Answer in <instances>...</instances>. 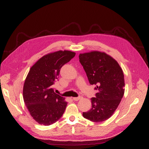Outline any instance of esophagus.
<instances>
[{
	"mask_svg": "<svg viewBox=\"0 0 149 149\" xmlns=\"http://www.w3.org/2000/svg\"><path fill=\"white\" fill-rule=\"evenodd\" d=\"M82 98H83V97H82L81 96H80V97H74V98H73V100H75V101H77V100H79L81 99Z\"/></svg>",
	"mask_w": 149,
	"mask_h": 149,
	"instance_id": "obj_1",
	"label": "esophagus"
}]
</instances>
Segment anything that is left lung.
I'll list each match as a JSON object with an SVG mask.
<instances>
[{"label": "left lung", "mask_w": 149, "mask_h": 149, "mask_svg": "<svg viewBox=\"0 0 149 149\" xmlns=\"http://www.w3.org/2000/svg\"><path fill=\"white\" fill-rule=\"evenodd\" d=\"M79 61L91 85L98 90L91 98V108L83 112L85 118L101 122L112 116L124 94V76L118 63L104 52L93 51L79 54Z\"/></svg>", "instance_id": "8db88e82"}]
</instances>
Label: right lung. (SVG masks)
Segmentation results:
<instances>
[{
	"label": "right lung",
	"mask_w": 149,
	"mask_h": 149,
	"mask_svg": "<svg viewBox=\"0 0 149 149\" xmlns=\"http://www.w3.org/2000/svg\"><path fill=\"white\" fill-rule=\"evenodd\" d=\"M75 56V52L59 50L43 56L31 68L23 97L30 115L40 124L51 125L64 113L67 103L54 92L52 85L58 79L62 66Z\"/></svg>",
	"instance_id": "obj_1"
}]
</instances>
